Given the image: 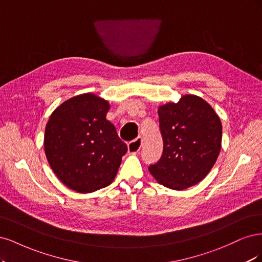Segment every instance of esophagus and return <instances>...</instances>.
<instances>
[{"instance_id": "1", "label": "esophagus", "mask_w": 262, "mask_h": 262, "mask_svg": "<svg viewBox=\"0 0 262 262\" xmlns=\"http://www.w3.org/2000/svg\"><path fill=\"white\" fill-rule=\"evenodd\" d=\"M142 142H143V139L141 137H138L135 140L130 141L128 143V152L129 154H138L141 149Z\"/></svg>"}]
</instances>
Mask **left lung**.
I'll return each instance as SVG.
<instances>
[{
	"mask_svg": "<svg viewBox=\"0 0 262 262\" xmlns=\"http://www.w3.org/2000/svg\"><path fill=\"white\" fill-rule=\"evenodd\" d=\"M163 154L149 172L163 186L183 190L201 182L221 150L222 124L207 101L184 95L158 107Z\"/></svg>",
	"mask_w": 262,
	"mask_h": 262,
	"instance_id": "left-lung-1",
	"label": "left lung"
}]
</instances>
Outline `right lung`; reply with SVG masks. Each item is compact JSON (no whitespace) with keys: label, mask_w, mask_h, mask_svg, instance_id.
<instances>
[{"label":"right lung","mask_w":262,"mask_h":262,"mask_svg":"<svg viewBox=\"0 0 262 262\" xmlns=\"http://www.w3.org/2000/svg\"><path fill=\"white\" fill-rule=\"evenodd\" d=\"M108 101L82 94L58 105L46 126L48 162L65 186L80 193L104 188L119 171L127 146L106 120Z\"/></svg>","instance_id":"right-lung-1"}]
</instances>
